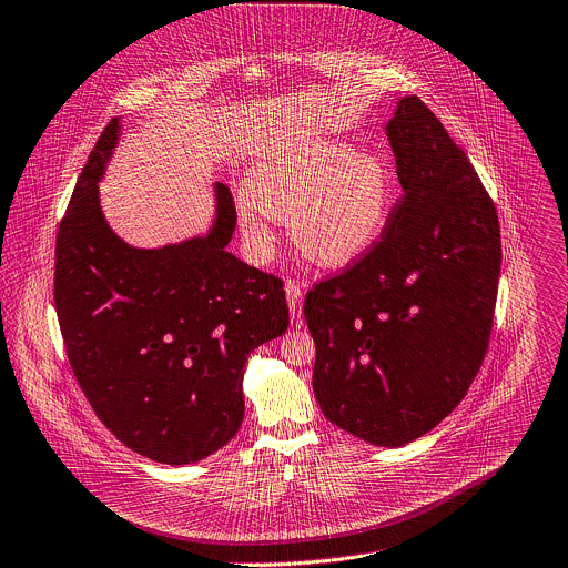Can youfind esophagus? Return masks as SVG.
I'll list each match as a JSON object with an SVG mask.
<instances>
[{
	"label": "esophagus",
	"mask_w": 568,
	"mask_h": 568,
	"mask_svg": "<svg viewBox=\"0 0 568 568\" xmlns=\"http://www.w3.org/2000/svg\"><path fill=\"white\" fill-rule=\"evenodd\" d=\"M285 296H287V305H290L292 317H301V311H303V290L298 287V283L287 281L285 283Z\"/></svg>",
	"instance_id": "obj_1"
}]
</instances>
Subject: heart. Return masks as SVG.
Segmentation results:
<instances>
[{"mask_svg": "<svg viewBox=\"0 0 568 568\" xmlns=\"http://www.w3.org/2000/svg\"><path fill=\"white\" fill-rule=\"evenodd\" d=\"M244 192L237 222L257 261L274 253L272 220L287 217L305 255L328 267L348 265L383 237L394 211L387 161L331 138L274 146L253 165Z\"/></svg>", "mask_w": 568, "mask_h": 568, "instance_id": "1", "label": "heart"}]
</instances>
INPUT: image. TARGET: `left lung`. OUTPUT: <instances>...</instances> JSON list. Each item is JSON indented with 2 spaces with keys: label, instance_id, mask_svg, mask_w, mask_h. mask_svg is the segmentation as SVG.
<instances>
[{
  "label": "left lung",
  "instance_id": "1",
  "mask_svg": "<svg viewBox=\"0 0 568 568\" xmlns=\"http://www.w3.org/2000/svg\"><path fill=\"white\" fill-rule=\"evenodd\" d=\"M403 199L381 242L305 296L326 419L374 446L433 430L474 383L491 333L500 226L474 165L415 94L385 124Z\"/></svg>",
  "mask_w": 568,
  "mask_h": 568
}]
</instances>
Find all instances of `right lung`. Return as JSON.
Instances as JSON below:
<instances>
[{"mask_svg": "<svg viewBox=\"0 0 568 568\" xmlns=\"http://www.w3.org/2000/svg\"><path fill=\"white\" fill-rule=\"evenodd\" d=\"M120 135L113 118L59 226L57 315L94 415L131 450L181 467L240 430L246 357L287 331V301L278 278L226 251L237 217L222 183L209 233L156 248L124 242L99 201Z\"/></svg>", "mask_w": 568, "mask_h": 568, "instance_id": "1", "label": "right lung"}]
</instances>
